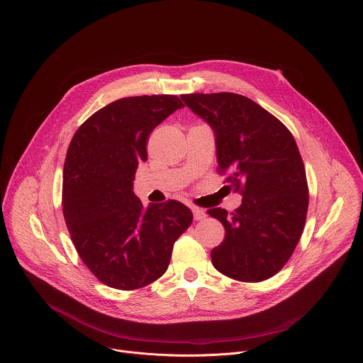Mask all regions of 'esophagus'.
Listing matches in <instances>:
<instances>
[{
	"instance_id": "esophagus-1",
	"label": "esophagus",
	"mask_w": 363,
	"mask_h": 363,
	"mask_svg": "<svg viewBox=\"0 0 363 363\" xmlns=\"http://www.w3.org/2000/svg\"><path fill=\"white\" fill-rule=\"evenodd\" d=\"M192 213H194V219L195 220H202L206 216L203 209H199V208H195V206L192 208Z\"/></svg>"
}]
</instances>
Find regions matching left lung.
<instances>
[{
  "mask_svg": "<svg viewBox=\"0 0 363 363\" xmlns=\"http://www.w3.org/2000/svg\"><path fill=\"white\" fill-rule=\"evenodd\" d=\"M185 105L213 130L218 172L226 174L242 203L228 213H208L225 228L212 250L216 271L242 282L279 272L303 232L309 192L306 172L291 131L252 99L232 92L185 94Z\"/></svg>",
  "mask_w": 363,
  "mask_h": 363,
  "instance_id": "8db88e82",
  "label": "left lung"
}]
</instances>
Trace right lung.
Segmentation results:
<instances>
[{
  "instance_id": "1",
  "label": "right lung",
  "mask_w": 363,
  "mask_h": 363,
  "mask_svg": "<svg viewBox=\"0 0 363 363\" xmlns=\"http://www.w3.org/2000/svg\"><path fill=\"white\" fill-rule=\"evenodd\" d=\"M182 106L165 94L116 99L91 115L68 147L64 219L79 258L106 286L134 291L161 278L192 222L184 203L145 208L133 191L151 133Z\"/></svg>"
}]
</instances>
